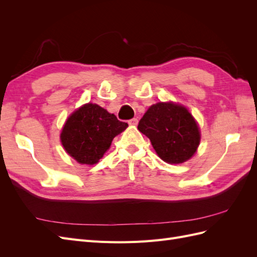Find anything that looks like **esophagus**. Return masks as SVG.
Here are the masks:
<instances>
[{"label":"esophagus","mask_w":257,"mask_h":257,"mask_svg":"<svg viewBox=\"0 0 257 257\" xmlns=\"http://www.w3.org/2000/svg\"><path fill=\"white\" fill-rule=\"evenodd\" d=\"M137 123H138V119H137V118H133V119L128 120V124H130V125L135 126V125H137Z\"/></svg>","instance_id":"1"}]
</instances>
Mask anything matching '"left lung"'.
<instances>
[{"mask_svg": "<svg viewBox=\"0 0 257 257\" xmlns=\"http://www.w3.org/2000/svg\"><path fill=\"white\" fill-rule=\"evenodd\" d=\"M159 157L169 164H180L196 152L200 142L197 123L186 108L173 103L152 105L138 123Z\"/></svg>", "mask_w": 257, "mask_h": 257, "instance_id": "1", "label": "left lung"}]
</instances>
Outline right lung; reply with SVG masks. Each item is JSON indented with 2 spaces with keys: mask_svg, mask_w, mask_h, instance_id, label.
Listing matches in <instances>:
<instances>
[{
  "mask_svg": "<svg viewBox=\"0 0 257 257\" xmlns=\"http://www.w3.org/2000/svg\"><path fill=\"white\" fill-rule=\"evenodd\" d=\"M127 127L96 104H85L67 119L61 142L80 164H95L109 149L112 139Z\"/></svg>",
  "mask_w": 257,
  "mask_h": 257,
  "instance_id": "obj_1",
  "label": "right lung"
}]
</instances>
